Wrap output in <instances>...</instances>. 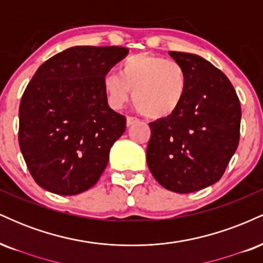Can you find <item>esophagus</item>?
<instances>
[{
	"label": "esophagus",
	"mask_w": 263,
	"mask_h": 263,
	"mask_svg": "<svg viewBox=\"0 0 263 263\" xmlns=\"http://www.w3.org/2000/svg\"><path fill=\"white\" fill-rule=\"evenodd\" d=\"M137 122L138 120L135 119V117H127V119H126V126H127V127H131L132 125H135V123Z\"/></svg>",
	"instance_id": "34e87169"
}]
</instances>
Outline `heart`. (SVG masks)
Returning <instances> with one entry per match:
<instances>
[{"label": "heart", "mask_w": 263, "mask_h": 263, "mask_svg": "<svg viewBox=\"0 0 263 263\" xmlns=\"http://www.w3.org/2000/svg\"><path fill=\"white\" fill-rule=\"evenodd\" d=\"M102 87L111 107L121 108L134 91L132 100L138 111L152 120H164L182 106L188 92V75L174 60L140 53L123 60L119 75H105Z\"/></svg>", "instance_id": "b5f03b06"}]
</instances>
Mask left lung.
<instances>
[{"label": "left lung", "instance_id": "1", "mask_svg": "<svg viewBox=\"0 0 263 263\" xmlns=\"http://www.w3.org/2000/svg\"><path fill=\"white\" fill-rule=\"evenodd\" d=\"M188 75V92L170 119L149 123L147 164L163 188L180 194L213 185L237 148L241 106L226 75L197 54L170 52Z\"/></svg>", "mask_w": 263, "mask_h": 263}]
</instances>
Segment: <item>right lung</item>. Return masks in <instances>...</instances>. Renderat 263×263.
Here are the masks:
<instances>
[{"instance_id":"1","label":"right lung","mask_w":263,"mask_h":263,"mask_svg":"<svg viewBox=\"0 0 263 263\" xmlns=\"http://www.w3.org/2000/svg\"><path fill=\"white\" fill-rule=\"evenodd\" d=\"M122 47L77 45L48 59L20 105L21 152L39 186L77 195L98 183L126 119L108 106L102 79L126 58Z\"/></svg>"}]
</instances>
